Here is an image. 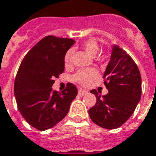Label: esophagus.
Listing matches in <instances>:
<instances>
[{"instance_id":"1","label":"esophagus","mask_w":156,"mask_h":156,"mask_svg":"<svg viewBox=\"0 0 156 156\" xmlns=\"http://www.w3.org/2000/svg\"><path fill=\"white\" fill-rule=\"evenodd\" d=\"M87 93H88L87 90H84V89H78V95H80V96H83V95H85Z\"/></svg>"}]
</instances>
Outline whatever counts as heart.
Here are the masks:
<instances>
[{"label": "heart", "mask_w": 156, "mask_h": 156, "mask_svg": "<svg viewBox=\"0 0 156 156\" xmlns=\"http://www.w3.org/2000/svg\"><path fill=\"white\" fill-rule=\"evenodd\" d=\"M82 48L83 51L89 55L90 56H95L100 51V45L98 44L96 40H87L82 44ZM72 59H73V51H68L64 57V64L66 67H70L72 64ZM99 76V73L94 69H89V70H83L78 72L73 77L75 81L78 83L79 84L83 86H89L92 82L97 78Z\"/></svg>", "instance_id": "heart-1"}]
</instances>
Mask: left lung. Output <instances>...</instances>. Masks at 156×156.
I'll return each instance as SVG.
<instances>
[{
	"mask_svg": "<svg viewBox=\"0 0 156 156\" xmlns=\"http://www.w3.org/2000/svg\"><path fill=\"white\" fill-rule=\"evenodd\" d=\"M105 85L108 94L101 96L95 89L96 104L89 110L91 120L105 129L121 127L133 115L141 98V76L134 61L116 44L105 71Z\"/></svg>",
	"mask_w": 156,
	"mask_h": 156,
	"instance_id": "1",
	"label": "left lung"
}]
</instances>
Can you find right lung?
<instances>
[{"label":"right lung","instance_id":"add662e5","mask_svg":"<svg viewBox=\"0 0 156 156\" xmlns=\"http://www.w3.org/2000/svg\"><path fill=\"white\" fill-rule=\"evenodd\" d=\"M72 39L44 37L22 61L14 83L17 107L28 122L40 131L61 122L69 112L78 89L68 83L62 92L53 90L54 78L65 69L64 57L74 44Z\"/></svg>","mask_w":156,"mask_h":156}]
</instances>
